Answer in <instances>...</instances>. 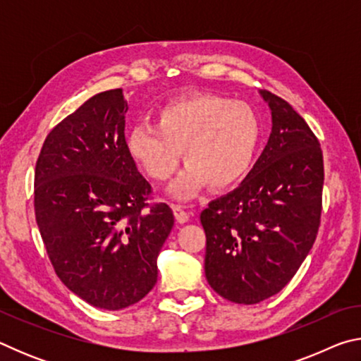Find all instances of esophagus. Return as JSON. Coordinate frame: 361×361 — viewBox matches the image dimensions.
<instances>
[{
	"mask_svg": "<svg viewBox=\"0 0 361 361\" xmlns=\"http://www.w3.org/2000/svg\"><path fill=\"white\" fill-rule=\"evenodd\" d=\"M173 215L178 223H188L189 221V212L183 205H173Z\"/></svg>",
	"mask_w": 361,
	"mask_h": 361,
	"instance_id": "34e87169",
	"label": "esophagus"
}]
</instances>
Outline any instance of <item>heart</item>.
Wrapping results in <instances>:
<instances>
[{"label": "heart", "mask_w": 361, "mask_h": 361, "mask_svg": "<svg viewBox=\"0 0 361 361\" xmlns=\"http://www.w3.org/2000/svg\"><path fill=\"white\" fill-rule=\"evenodd\" d=\"M262 124L247 102L202 94L157 109L156 124H138L126 133L130 161L149 178L166 181L183 159L188 164L169 188L178 200L194 199L204 188L228 189L252 170Z\"/></svg>", "instance_id": "1"}]
</instances>
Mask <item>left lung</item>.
Listing matches in <instances>:
<instances>
[{"label": "left lung", "instance_id": "obj_1", "mask_svg": "<svg viewBox=\"0 0 361 361\" xmlns=\"http://www.w3.org/2000/svg\"><path fill=\"white\" fill-rule=\"evenodd\" d=\"M259 95L272 118L266 148L234 191L200 213L207 282L247 305L290 282L314 245L322 213L319 140L290 103L266 90Z\"/></svg>", "mask_w": 361, "mask_h": 361}]
</instances>
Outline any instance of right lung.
<instances>
[{"instance_id":"add662e5","label":"right lung","mask_w":361,"mask_h":361,"mask_svg":"<svg viewBox=\"0 0 361 361\" xmlns=\"http://www.w3.org/2000/svg\"><path fill=\"white\" fill-rule=\"evenodd\" d=\"M122 89L100 92L49 133L35 172V213L49 259L85 302L121 310L157 282L173 228L167 204L146 209L149 183L124 146Z\"/></svg>"}]
</instances>
